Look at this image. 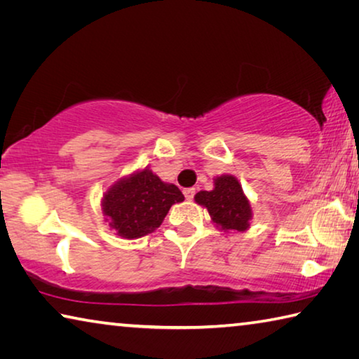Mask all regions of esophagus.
I'll return each mask as SVG.
<instances>
[{
	"label": "esophagus",
	"mask_w": 359,
	"mask_h": 359,
	"mask_svg": "<svg viewBox=\"0 0 359 359\" xmlns=\"http://www.w3.org/2000/svg\"><path fill=\"white\" fill-rule=\"evenodd\" d=\"M194 193H196L194 188H185V190H184V194H185V198L188 199V201H191V199L194 198Z\"/></svg>",
	"instance_id": "obj_1"
}]
</instances>
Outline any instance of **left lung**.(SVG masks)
<instances>
[{
  "label": "left lung",
  "instance_id": "1",
  "mask_svg": "<svg viewBox=\"0 0 359 359\" xmlns=\"http://www.w3.org/2000/svg\"><path fill=\"white\" fill-rule=\"evenodd\" d=\"M194 201L209 210L212 222L224 233L247 231L250 228L252 208L239 180L223 174L214 179V190L194 194Z\"/></svg>",
  "mask_w": 359,
  "mask_h": 359
}]
</instances>
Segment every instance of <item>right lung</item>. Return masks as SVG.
<instances>
[{"label": "right lung", "instance_id": "1", "mask_svg": "<svg viewBox=\"0 0 359 359\" xmlns=\"http://www.w3.org/2000/svg\"><path fill=\"white\" fill-rule=\"evenodd\" d=\"M184 194L174 184H166L149 168L115 182L102 194V214L115 233L125 239H137L154 233Z\"/></svg>", "mask_w": 359, "mask_h": 359}]
</instances>
